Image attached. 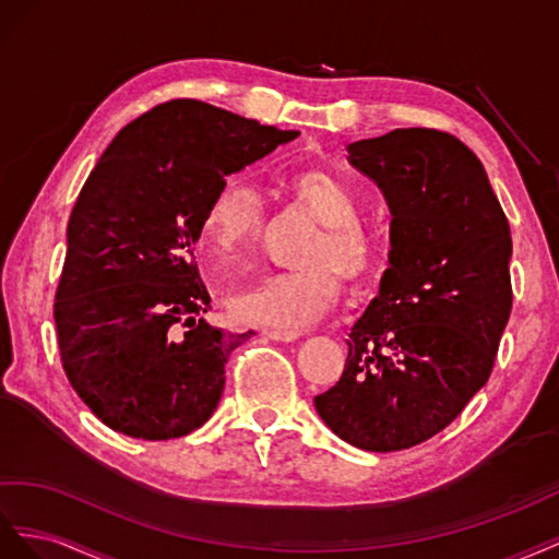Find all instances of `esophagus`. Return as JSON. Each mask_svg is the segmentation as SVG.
I'll return each mask as SVG.
<instances>
[{
  "label": "esophagus",
  "instance_id": "1",
  "mask_svg": "<svg viewBox=\"0 0 559 559\" xmlns=\"http://www.w3.org/2000/svg\"><path fill=\"white\" fill-rule=\"evenodd\" d=\"M264 334L269 340L274 342H295L299 337V330H281V328H274V330H264Z\"/></svg>",
  "mask_w": 559,
  "mask_h": 559
}]
</instances>
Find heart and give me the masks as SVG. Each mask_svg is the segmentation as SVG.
<instances>
[{
	"instance_id": "b5f03b06",
	"label": "heart",
	"mask_w": 559,
	"mask_h": 559,
	"mask_svg": "<svg viewBox=\"0 0 559 559\" xmlns=\"http://www.w3.org/2000/svg\"><path fill=\"white\" fill-rule=\"evenodd\" d=\"M293 199L321 229L299 252V269L281 271L252 288L238 290L227 307L236 321L299 330L321 318L337 299L340 278L360 281L379 258V236L358 219L360 199L340 175L323 168L293 170L285 178ZM264 209L258 191L243 180L219 182L203 211V238L219 254L252 248L262 234Z\"/></svg>"
}]
</instances>
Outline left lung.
<instances>
[{"instance_id": "obj_1", "label": "left lung", "mask_w": 559, "mask_h": 559, "mask_svg": "<svg viewBox=\"0 0 559 559\" xmlns=\"http://www.w3.org/2000/svg\"><path fill=\"white\" fill-rule=\"evenodd\" d=\"M348 154L389 201V269L350 328L340 381L313 403L354 448L397 452L487 384L513 309V238L480 158L452 133L395 129Z\"/></svg>"}]
</instances>
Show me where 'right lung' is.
Returning <instances> with one entry per match:
<instances>
[{"mask_svg":"<svg viewBox=\"0 0 559 559\" xmlns=\"http://www.w3.org/2000/svg\"><path fill=\"white\" fill-rule=\"evenodd\" d=\"M297 135L175 98L123 126L91 170L68 222L53 318L62 370L111 430L170 440L211 419L231 350L254 332L201 318L203 211L227 175Z\"/></svg>","mask_w":559,"mask_h":559,"instance_id":"1","label":"right lung"}]
</instances>
